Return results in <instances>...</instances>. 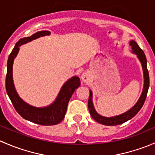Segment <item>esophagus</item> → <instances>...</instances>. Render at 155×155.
<instances>
[{
  "label": "esophagus",
  "mask_w": 155,
  "mask_h": 155,
  "mask_svg": "<svg viewBox=\"0 0 155 155\" xmlns=\"http://www.w3.org/2000/svg\"><path fill=\"white\" fill-rule=\"evenodd\" d=\"M90 74L87 72H84L81 76V79H82V82H88L90 80Z\"/></svg>",
  "instance_id": "1"
}]
</instances>
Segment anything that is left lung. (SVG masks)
Segmentation results:
<instances>
[{
    "mask_svg": "<svg viewBox=\"0 0 155 155\" xmlns=\"http://www.w3.org/2000/svg\"><path fill=\"white\" fill-rule=\"evenodd\" d=\"M130 46H131V49H132V52L135 54L138 58L139 61H140L142 64V68H143V77H144V85H143V92H142L140 97L139 98L138 101L136 103L135 105L131 109L127 110V112L121 114V115H115V116L112 117H105L101 115L97 112L95 110V108L94 107L93 101H92V97H93V94H92L91 90H90V95H89L88 98V109L89 112H90L92 118L97 121L100 124H104V125L107 126H113V125H118V124H123V123L126 122L128 120L134 118L139 111L143 107V104L146 98L147 93H148V87H149V75H148V71L147 70V60L146 57H145L144 51L140 48L137 43L134 40H130L129 43Z\"/></svg>",
    "mask_w": 155,
    "mask_h": 155,
    "instance_id": "left-lung-1",
    "label": "left lung"
}]
</instances>
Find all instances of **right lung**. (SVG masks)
I'll list each match as a JSON object with an SVG mask.
<instances>
[{
    "label": "right lung",
    "mask_w": 155,
    "mask_h": 155,
    "mask_svg": "<svg viewBox=\"0 0 155 155\" xmlns=\"http://www.w3.org/2000/svg\"><path fill=\"white\" fill-rule=\"evenodd\" d=\"M50 31H38L31 37H24L18 40L9 55L7 64L6 90L15 110L25 119L41 125H54L64 119L67 112L69 101L76 88L80 86V79L74 76L69 79L61 88L54 102L47 107H36L25 102L15 90L12 78V66L14 59L19 51L20 46L23 44L36 40L39 37L48 36Z\"/></svg>",
    "instance_id": "1"
}]
</instances>
